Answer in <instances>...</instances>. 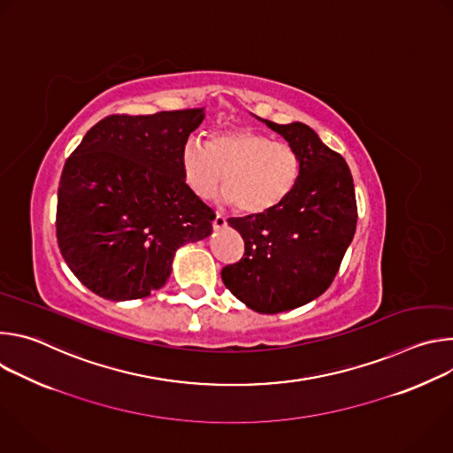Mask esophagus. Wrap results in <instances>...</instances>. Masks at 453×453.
I'll return each mask as SVG.
<instances>
[{"instance_id":"1","label":"esophagus","mask_w":453,"mask_h":453,"mask_svg":"<svg viewBox=\"0 0 453 453\" xmlns=\"http://www.w3.org/2000/svg\"><path fill=\"white\" fill-rule=\"evenodd\" d=\"M226 224H227V222H226V217H224L222 213H217L215 219H213V227H215V229H222V227H226Z\"/></svg>"}]
</instances>
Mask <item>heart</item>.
I'll list each match as a JSON object with an SVG mask.
<instances>
[{
	"instance_id": "heart-1",
	"label": "heart",
	"mask_w": 453,
	"mask_h": 453,
	"mask_svg": "<svg viewBox=\"0 0 453 453\" xmlns=\"http://www.w3.org/2000/svg\"><path fill=\"white\" fill-rule=\"evenodd\" d=\"M180 163L188 188L199 199H211L222 182L227 203L242 215L280 208L301 177V156L288 142L247 127L215 133L206 145L188 140Z\"/></svg>"
}]
</instances>
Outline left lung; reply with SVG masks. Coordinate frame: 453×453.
Here are the masks:
<instances>
[{"instance_id":"1","label":"left lung","mask_w":453,"mask_h":453,"mask_svg":"<svg viewBox=\"0 0 453 453\" xmlns=\"http://www.w3.org/2000/svg\"><path fill=\"white\" fill-rule=\"evenodd\" d=\"M265 123L299 152L301 177L280 208L227 220L242 234L245 250L220 274L250 310L280 313L326 292L353 240L358 213L353 177L339 152L304 123Z\"/></svg>"}]
</instances>
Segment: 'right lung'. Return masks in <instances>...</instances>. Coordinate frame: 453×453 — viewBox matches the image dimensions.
Wrapping results in <instances>:
<instances>
[{
	"label": "right lung",
	"instance_id": "1",
	"mask_svg": "<svg viewBox=\"0 0 453 453\" xmlns=\"http://www.w3.org/2000/svg\"><path fill=\"white\" fill-rule=\"evenodd\" d=\"M203 109L111 114L91 127L62 168L57 243L91 292L142 299L172 273L175 250L211 234L215 211L184 179L180 154Z\"/></svg>",
	"mask_w": 453,
	"mask_h": 453
}]
</instances>
